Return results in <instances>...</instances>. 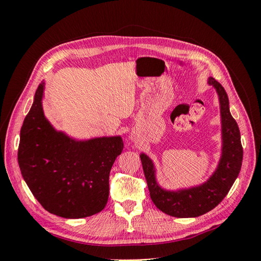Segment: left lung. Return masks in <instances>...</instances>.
<instances>
[{
	"instance_id": "1",
	"label": "left lung",
	"mask_w": 261,
	"mask_h": 261,
	"mask_svg": "<svg viewBox=\"0 0 261 261\" xmlns=\"http://www.w3.org/2000/svg\"><path fill=\"white\" fill-rule=\"evenodd\" d=\"M208 84L215 87L219 96L223 145L218 168L206 183L176 192L165 191L156 183L152 161L145 153L140 154L150 197L153 203L162 212L175 218H196L216 208L231 189L242 167L241 133L238 123L231 115L227 94L215 78L209 77Z\"/></svg>"
}]
</instances>
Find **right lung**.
Instances as JSON below:
<instances>
[{
  "label": "right lung",
  "instance_id": "1",
  "mask_svg": "<svg viewBox=\"0 0 261 261\" xmlns=\"http://www.w3.org/2000/svg\"><path fill=\"white\" fill-rule=\"evenodd\" d=\"M44 83L23 120L18 164L26 184L50 213L66 219L90 217L106 207L109 176L123 151L120 136L76 141L57 132L42 110Z\"/></svg>",
  "mask_w": 261,
  "mask_h": 261
}]
</instances>
